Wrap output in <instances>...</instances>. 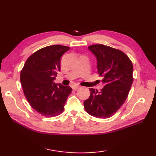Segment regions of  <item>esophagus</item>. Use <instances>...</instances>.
I'll return each instance as SVG.
<instances>
[{
	"instance_id": "obj_1",
	"label": "esophagus",
	"mask_w": 156,
	"mask_h": 156,
	"mask_svg": "<svg viewBox=\"0 0 156 156\" xmlns=\"http://www.w3.org/2000/svg\"><path fill=\"white\" fill-rule=\"evenodd\" d=\"M80 88V86H74V87H72L73 90H77L78 89H79Z\"/></svg>"
}]
</instances>
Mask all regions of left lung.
Instances as JSON below:
<instances>
[{
	"mask_svg": "<svg viewBox=\"0 0 156 156\" xmlns=\"http://www.w3.org/2000/svg\"><path fill=\"white\" fill-rule=\"evenodd\" d=\"M97 59V69L105 85L98 92L89 88L90 95L84 102L86 111L99 119L114 115L127 99L133 82V64L123 51L102 44L88 46Z\"/></svg>",
	"mask_w": 156,
	"mask_h": 156,
	"instance_id": "left-lung-1",
	"label": "left lung"
}]
</instances>
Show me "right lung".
<instances>
[{"label": "right lung", "mask_w": 156, "mask_h": 156, "mask_svg": "<svg viewBox=\"0 0 156 156\" xmlns=\"http://www.w3.org/2000/svg\"><path fill=\"white\" fill-rule=\"evenodd\" d=\"M68 46L49 45L31 55L21 71L20 80L31 107L44 117L60 115L72 89L57 84L54 80L60 71V58Z\"/></svg>", "instance_id": "1"}]
</instances>
